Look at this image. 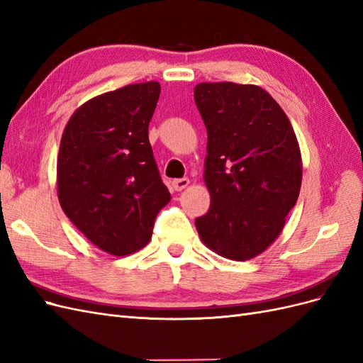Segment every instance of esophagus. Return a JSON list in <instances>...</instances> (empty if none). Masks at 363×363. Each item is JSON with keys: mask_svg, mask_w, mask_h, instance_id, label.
<instances>
[{"mask_svg": "<svg viewBox=\"0 0 363 363\" xmlns=\"http://www.w3.org/2000/svg\"><path fill=\"white\" fill-rule=\"evenodd\" d=\"M188 184H189V179H177L172 182V188L175 191H183Z\"/></svg>", "mask_w": 363, "mask_h": 363, "instance_id": "1", "label": "esophagus"}]
</instances>
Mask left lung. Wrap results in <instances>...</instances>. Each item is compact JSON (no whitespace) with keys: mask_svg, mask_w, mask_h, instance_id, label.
Instances as JSON below:
<instances>
[{"mask_svg":"<svg viewBox=\"0 0 363 363\" xmlns=\"http://www.w3.org/2000/svg\"><path fill=\"white\" fill-rule=\"evenodd\" d=\"M194 98L207 128L211 192L196 230L219 256L252 259L276 240L298 200V142L286 113L259 86L200 83Z\"/></svg>","mask_w":363,"mask_h":363,"instance_id":"8db88e82","label":"left lung"}]
</instances>
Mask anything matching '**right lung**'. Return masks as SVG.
I'll return each mask as SVG.
<instances>
[{
  "label": "right lung",
  "mask_w": 363,
  "mask_h": 363,
  "mask_svg": "<svg viewBox=\"0 0 363 363\" xmlns=\"http://www.w3.org/2000/svg\"><path fill=\"white\" fill-rule=\"evenodd\" d=\"M157 82L128 84L84 103L68 121L57 157L65 215L103 251L127 256L148 244L171 200L148 139Z\"/></svg>",
  "instance_id": "add662e5"
}]
</instances>
